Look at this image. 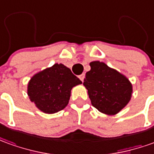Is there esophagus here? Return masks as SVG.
Instances as JSON below:
<instances>
[{"label": "esophagus", "mask_w": 154, "mask_h": 154, "mask_svg": "<svg viewBox=\"0 0 154 154\" xmlns=\"http://www.w3.org/2000/svg\"><path fill=\"white\" fill-rule=\"evenodd\" d=\"M79 78H80L82 82H83L85 78V74H82V75H80V76H79Z\"/></svg>", "instance_id": "obj_1"}]
</instances>
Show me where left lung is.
I'll return each mask as SVG.
<instances>
[{
  "label": "left lung",
  "mask_w": 154,
  "mask_h": 154,
  "mask_svg": "<svg viewBox=\"0 0 154 154\" xmlns=\"http://www.w3.org/2000/svg\"><path fill=\"white\" fill-rule=\"evenodd\" d=\"M83 85L92 105L107 115H115L129 103L133 86L127 77L99 61L90 62Z\"/></svg>",
  "instance_id": "8db88e82"
}]
</instances>
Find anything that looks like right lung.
<instances>
[{"mask_svg": "<svg viewBox=\"0 0 154 154\" xmlns=\"http://www.w3.org/2000/svg\"><path fill=\"white\" fill-rule=\"evenodd\" d=\"M79 84L82 81L68 67L56 63L31 78L27 94L39 110L51 114L67 106L72 88Z\"/></svg>", "mask_w": 154, "mask_h": 154, "instance_id": "obj_1", "label": "right lung"}]
</instances>
